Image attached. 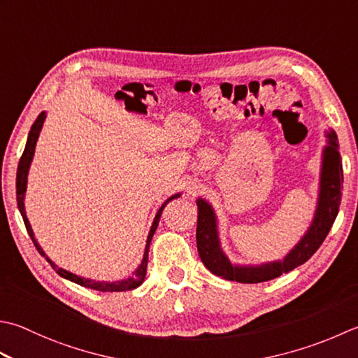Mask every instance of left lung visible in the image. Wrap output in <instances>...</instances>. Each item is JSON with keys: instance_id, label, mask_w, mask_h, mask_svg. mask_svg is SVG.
<instances>
[{"instance_id": "left-lung-1", "label": "left lung", "mask_w": 358, "mask_h": 358, "mask_svg": "<svg viewBox=\"0 0 358 358\" xmlns=\"http://www.w3.org/2000/svg\"><path fill=\"white\" fill-rule=\"evenodd\" d=\"M327 139L329 143L323 152V167H321L318 206L315 211L313 222L306 236L285 256L284 261L257 265V267H242V265L231 264L220 248L213 208L205 200L199 199L197 250L203 265L209 271L214 273L215 276L228 279V281L257 284L281 276L282 273H289L309 261L331 231L341 203L343 166L338 152V139L335 131H329Z\"/></svg>"}]
</instances>
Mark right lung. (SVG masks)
Wrapping results in <instances>:
<instances>
[{
    "label": "right lung",
    "mask_w": 358,
    "mask_h": 358,
    "mask_svg": "<svg viewBox=\"0 0 358 358\" xmlns=\"http://www.w3.org/2000/svg\"><path fill=\"white\" fill-rule=\"evenodd\" d=\"M45 117H46V113L43 111V113H40V116L35 119V122L32 124L31 127V131H29V136H27V143H26V147H24V152L23 155H21L20 158V163H18V171H17V203H18V209L21 213V217H23V222L26 225V229L27 233H29L31 239L35 245V248L38 250V253L46 257V261L51 264V267L59 273V275L62 278L65 279H69V281H73L76 284H79L82 287H87V289H93V290H99V292H125V290H133L136 289V287L141 285L144 282V278H145V271H147V261H149V247H150V241L153 237V233H155V229L158 227V222H159V217L161 214H163V209L166 208L167 203H169L171 200L180 197V194L173 195V197H171L169 200H166L163 203V206H161L158 209V213L155 215V220H153L152 223V228H150V233H149V237H147V245H145V251H144V257H143V262L139 267L136 268L135 275H133L131 278L129 279H124V281H117V282H99V281H91V279H85V278H80L77 275H73V273H69L66 270L63 268H59L57 265H55L51 259H49L45 251L41 250L40 245L37 243V241H35L34 237V233H32V228L29 225V220H27L26 217V213H24V192H26V183H27V172H29V166H31V161L34 158V150H35V144H37V139H38V135H40V130L41 127H43V122H45Z\"/></svg>",
    "instance_id": "1"
}]
</instances>
